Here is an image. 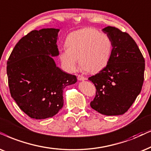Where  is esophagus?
I'll use <instances>...</instances> for the list:
<instances>
[{
  "instance_id": "obj_1",
  "label": "esophagus",
  "mask_w": 151,
  "mask_h": 151,
  "mask_svg": "<svg viewBox=\"0 0 151 151\" xmlns=\"http://www.w3.org/2000/svg\"><path fill=\"white\" fill-rule=\"evenodd\" d=\"M78 80H80V81H81V80H86V78H85V77H84V76H81V75H78Z\"/></svg>"
}]
</instances>
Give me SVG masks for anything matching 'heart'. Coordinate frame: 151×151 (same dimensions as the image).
I'll use <instances>...</instances> for the list:
<instances>
[{"instance_id": "b5f03b06", "label": "heart", "mask_w": 151, "mask_h": 151, "mask_svg": "<svg viewBox=\"0 0 151 151\" xmlns=\"http://www.w3.org/2000/svg\"><path fill=\"white\" fill-rule=\"evenodd\" d=\"M66 48L61 50L60 58L64 67L73 72L80 65L90 73L99 72L107 66L111 58L112 43L105 33L86 28L74 31L66 40Z\"/></svg>"}]
</instances>
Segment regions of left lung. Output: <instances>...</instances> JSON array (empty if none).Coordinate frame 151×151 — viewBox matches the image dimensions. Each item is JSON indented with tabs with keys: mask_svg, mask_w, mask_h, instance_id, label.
<instances>
[{
	"mask_svg": "<svg viewBox=\"0 0 151 151\" xmlns=\"http://www.w3.org/2000/svg\"><path fill=\"white\" fill-rule=\"evenodd\" d=\"M102 30L110 38L112 50L107 66L88 78L96 89L90 105L102 114L121 115L128 110L142 91L145 60L128 33L111 26Z\"/></svg>",
	"mask_w": 151,
	"mask_h": 151,
	"instance_id": "8db88e82",
	"label": "left lung"
}]
</instances>
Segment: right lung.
I'll use <instances>...</instances> for the list:
<instances>
[{
	"instance_id": "1",
	"label": "right lung",
	"mask_w": 151,
	"mask_h": 151,
	"mask_svg": "<svg viewBox=\"0 0 151 151\" xmlns=\"http://www.w3.org/2000/svg\"><path fill=\"white\" fill-rule=\"evenodd\" d=\"M60 30H32L16 44L7 62L11 96L32 119L52 117L63 107V90L77 82L76 76L56 66Z\"/></svg>"
}]
</instances>
